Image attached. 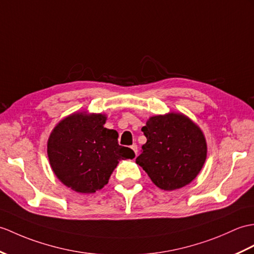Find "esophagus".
I'll return each instance as SVG.
<instances>
[{
    "label": "esophagus",
    "mask_w": 254,
    "mask_h": 254,
    "mask_svg": "<svg viewBox=\"0 0 254 254\" xmlns=\"http://www.w3.org/2000/svg\"><path fill=\"white\" fill-rule=\"evenodd\" d=\"M131 148H132V150L135 152V155H137V145H136V144H133V145L131 146Z\"/></svg>",
    "instance_id": "34e87169"
}]
</instances>
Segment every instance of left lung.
<instances>
[{
    "mask_svg": "<svg viewBox=\"0 0 254 254\" xmlns=\"http://www.w3.org/2000/svg\"><path fill=\"white\" fill-rule=\"evenodd\" d=\"M147 138L136 163L160 190L171 191L197 178L207 159L204 134L182 113L149 117L141 127Z\"/></svg>",
    "mask_w": 254,
    "mask_h": 254,
    "instance_id": "obj_1",
    "label": "left lung"
}]
</instances>
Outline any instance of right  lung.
I'll return each instance as SVG.
<instances>
[{"instance_id":"obj_1","label":"right lung","mask_w":254,"mask_h":254,"mask_svg":"<svg viewBox=\"0 0 254 254\" xmlns=\"http://www.w3.org/2000/svg\"><path fill=\"white\" fill-rule=\"evenodd\" d=\"M105 114L76 111L53 128L47 156L53 172L64 186L93 193L107 184L120 160L133 159L134 151L118 144V132L104 125Z\"/></svg>"}]
</instances>
